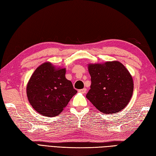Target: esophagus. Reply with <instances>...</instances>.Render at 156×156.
<instances>
[{
	"label": "esophagus",
	"instance_id": "esophagus-1",
	"mask_svg": "<svg viewBox=\"0 0 156 156\" xmlns=\"http://www.w3.org/2000/svg\"><path fill=\"white\" fill-rule=\"evenodd\" d=\"M78 92H81V93H82V94H84V93H86V92H87V89H86V88L80 89V90H78Z\"/></svg>",
	"mask_w": 156,
	"mask_h": 156
}]
</instances>
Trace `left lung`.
Segmentation results:
<instances>
[{"mask_svg":"<svg viewBox=\"0 0 156 156\" xmlns=\"http://www.w3.org/2000/svg\"><path fill=\"white\" fill-rule=\"evenodd\" d=\"M90 89L87 98L98 111L112 114L122 111L133 94V82L130 73L117 61L89 64Z\"/></svg>","mask_w":156,"mask_h":156,"instance_id":"left-lung-1","label":"left lung"}]
</instances>
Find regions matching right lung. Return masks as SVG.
I'll return each instance as SVG.
<instances>
[{
	"label": "right lung",
	"instance_id": "1",
	"mask_svg": "<svg viewBox=\"0 0 156 156\" xmlns=\"http://www.w3.org/2000/svg\"><path fill=\"white\" fill-rule=\"evenodd\" d=\"M65 74V68L55 69L49 62L39 66L32 74L27 86V95L39 114L55 117L76 94L77 90Z\"/></svg>",
	"mask_w": 156,
	"mask_h": 156
}]
</instances>
